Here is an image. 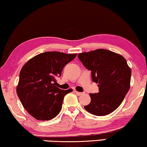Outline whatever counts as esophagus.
<instances>
[{"instance_id":"obj_1","label":"esophagus","mask_w":147,"mask_h":147,"mask_svg":"<svg viewBox=\"0 0 147 147\" xmlns=\"http://www.w3.org/2000/svg\"><path fill=\"white\" fill-rule=\"evenodd\" d=\"M75 93L77 96H81L83 94L82 92H77V91H75Z\"/></svg>"}]
</instances>
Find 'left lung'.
I'll return each instance as SVG.
<instances>
[{"label":"left lung","mask_w":147,"mask_h":147,"mask_svg":"<svg viewBox=\"0 0 147 147\" xmlns=\"http://www.w3.org/2000/svg\"><path fill=\"white\" fill-rule=\"evenodd\" d=\"M78 59L99 87V92L90 94L91 102L84 109L92 114H109L120 106L130 88L131 71L121 55L99 49L78 55Z\"/></svg>","instance_id":"obj_1"}]
</instances>
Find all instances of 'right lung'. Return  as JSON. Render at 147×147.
Wrapping results in <instances>:
<instances>
[{"label": "right lung", "mask_w": 147, "mask_h": 147, "mask_svg": "<svg viewBox=\"0 0 147 147\" xmlns=\"http://www.w3.org/2000/svg\"><path fill=\"white\" fill-rule=\"evenodd\" d=\"M76 56L47 51L34 57L22 68L16 92L24 108L35 119L47 121L59 113L65 96L73 90L59 88L56 78Z\"/></svg>", "instance_id": "add662e5"}]
</instances>
